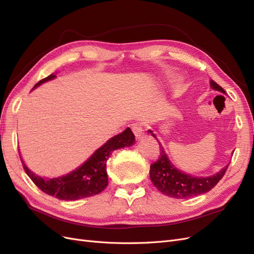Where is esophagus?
I'll return each instance as SVG.
<instances>
[{
  "instance_id": "34e87169",
  "label": "esophagus",
  "mask_w": 254,
  "mask_h": 254,
  "mask_svg": "<svg viewBox=\"0 0 254 254\" xmlns=\"http://www.w3.org/2000/svg\"><path fill=\"white\" fill-rule=\"evenodd\" d=\"M131 129L136 139H141L144 134V127L141 123H134V124H132L131 126Z\"/></svg>"
}]
</instances>
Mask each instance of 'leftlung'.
<instances>
[{"label":"left lung","mask_w":254,"mask_h":254,"mask_svg":"<svg viewBox=\"0 0 254 254\" xmlns=\"http://www.w3.org/2000/svg\"><path fill=\"white\" fill-rule=\"evenodd\" d=\"M210 82L213 89L226 94L225 90L218 83L214 80H211ZM149 132H151L150 130ZM152 135L153 137H156L153 133ZM158 143L160 146V156L156 162L150 165L149 176L153 186L166 196L177 199H186L204 194L216 186L228 170L229 164H227L220 172L214 176L205 177V178L191 177L177 170L171 163V161L168 160L162 145L159 141Z\"/></svg>","instance_id":"left-lung-1"}]
</instances>
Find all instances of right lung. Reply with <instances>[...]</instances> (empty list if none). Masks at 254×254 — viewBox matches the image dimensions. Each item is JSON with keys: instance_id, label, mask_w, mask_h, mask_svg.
I'll return each instance as SVG.
<instances>
[{"instance_id": "right-lung-1", "label": "right lung", "mask_w": 254, "mask_h": 254, "mask_svg": "<svg viewBox=\"0 0 254 254\" xmlns=\"http://www.w3.org/2000/svg\"><path fill=\"white\" fill-rule=\"evenodd\" d=\"M55 78V75L51 74L48 77L41 79L36 83V87L41 83ZM134 142V134L130 128H126L122 133L113 136L105 143L91 156L87 162H84L79 168L55 179H44L36 176L30 172L21 159V162L25 173L32 181L44 193L61 200H77L101 193L108 186V175L106 171L107 160L112 151L131 146Z\"/></svg>"}]
</instances>
